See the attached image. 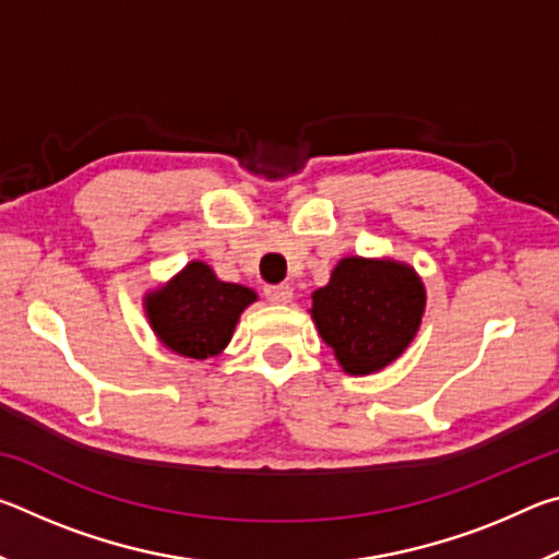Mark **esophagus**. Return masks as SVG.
Returning <instances> with one entry per match:
<instances>
[{"label": "esophagus", "instance_id": "1", "mask_svg": "<svg viewBox=\"0 0 559 559\" xmlns=\"http://www.w3.org/2000/svg\"><path fill=\"white\" fill-rule=\"evenodd\" d=\"M263 293H266V300L273 302V306H286V302L293 300V288L286 286V283L283 286H266Z\"/></svg>", "mask_w": 559, "mask_h": 559}]
</instances>
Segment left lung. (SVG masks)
I'll list each match as a JSON object with an SVG mask.
<instances>
[{"mask_svg":"<svg viewBox=\"0 0 559 559\" xmlns=\"http://www.w3.org/2000/svg\"><path fill=\"white\" fill-rule=\"evenodd\" d=\"M310 318L333 347L343 372L372 374L392 365L419 333L427 288L414 266L396 259L345 257L318 288Z\"/></svg>","mask_w":559,"mask_h":559,"instance_id":"left-lung-1","label":"left lung"}]
</instances>
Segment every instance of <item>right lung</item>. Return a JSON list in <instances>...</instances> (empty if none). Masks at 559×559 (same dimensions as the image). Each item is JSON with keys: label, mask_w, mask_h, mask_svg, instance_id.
Returning <instances> with one entry per match:
<instances>
[{"label": "right lung", "mask_w": 559, "mask_h": 559, "mask_svg": "<svg viewBox=\"0 0 559 559\" xmlns=\"http://www.w3.org/2000/svg\"><path fill=\"white\" fill-rule=\"evenodd\" d=\"M259 300L257 290L216 278L204 261H189L163 286L143 298L145 318L155 337L175 355L210 359L231 343L236 323Z\"/></svg>", "instance_id": "add662e5"}]
</instances>
